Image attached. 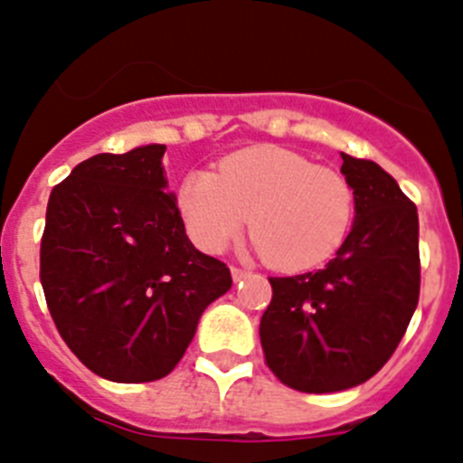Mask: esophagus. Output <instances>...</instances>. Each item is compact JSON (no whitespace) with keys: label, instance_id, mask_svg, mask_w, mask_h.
<instances>
[{"label":"esophagus","instance_id":"34e87169","mask_svg":"<svg viewBox=\"0 0 463 463\" xmlns=\"http://www.w3.org/2000/svg\"><path fill=\"white\" fill-rule=\"evenodd\" d=\"M231 274H232V280H235V283H240V280H244V279H251V276H253L251 271L240 269V267H232Z\"/></svg>","mask_w":463,"mask_h":463}]
</instances>
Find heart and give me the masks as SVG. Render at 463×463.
I'll return each mask as SVG.
<instances>
[{
    "mask_svg": "<svg viewBox=\"0 0 463 463\" xmlns=\"http://www.w3.org/2000/svg\"><path fill=\"white\" fill-rule=\"evenodd\" d=\"M178 212L201 251L222 253L251 222L256 251L271 267L306 271L331 260L347 240L354 189L335 168L258 144L226 155L217 173H189Z\"/></svg>",
    "mask_w": 463,
    "mask_h": 463,
    "instance_id": "obj_1",
    "label": "heart"
}]
</instances>
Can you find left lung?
I'll list each match as a JSON object with an SVG mask.
<instances>
[{
	"label": "left lung",
	"instance_id": "1",
	"mask_svg": "<svg viewBox=\"0 0 463 463\" xmlns=\"http://www.w3.org/2000/svg\"><path fill=\"white\" fill-rule=\"evenodd\" d=\"M356 219L324 269L269 279L260 343L271 373L301 392L368 382L392 356L420 295L418 210L379 164L343 153Z\"/></svg>",
	"mask_w": 463,
	"mask_h": 463
}]
</instances>
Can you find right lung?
<instances>
[{"label":"right lung","mask_w":463,"mask_h":463,"mask_svg":"<svg viewBox=\"0 0 463 463\" xmlns=\"http://www.w3.org/2000/svg\"><path fill=\"white\" fill-rule=\"evenodd\" d=\"M166 146L100 153L50 194L41 240L47 308L71 352L118 383L155 382L187 352L231 269L189 241L166 194Z\"/></svg>","instance_id":"add662e5"}]
</instances>
